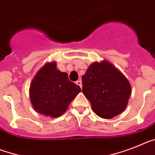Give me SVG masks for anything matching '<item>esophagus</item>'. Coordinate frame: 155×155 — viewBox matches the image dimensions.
Wrapping results in <instances>:
<instances>
[{
  "instance_id": "obj_1",
  "label": "esophagus",
  "mask_w": 155,
  "mask_h": 155,
  "mask_svg": "<svg viewBox=\"0 0 155 155\" xmlns=\"http://www.w3.org/2000/svg\"><path fill=\"white\" fill-rule=\"evenodd\" d=\"M75 84H77L78 86H80V87L82 88V82H81V80H77V81L75 82Z\"/></svg>"
}]
</instances>
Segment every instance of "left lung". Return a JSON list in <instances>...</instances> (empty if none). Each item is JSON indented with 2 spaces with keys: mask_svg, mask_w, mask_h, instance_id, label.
I'll return each mask as SVG.
<instances>
[{
  "mask_svg": "<svg viewBox=\"0 0 155 155\" xmlns=\"http://www.w3.org/2000/svg\"><path fill=\"white\" fill-rule=\"evenodd\" d=\"M82 81L83 93L98 117L111 119L125 110L132 87L127 78L110 62L92 63Z\"/></svg>",
  "mask_w": 155,
  "mask_h": 155,
  "instance_id": "8db88e82",
  "label": "left lung"
}]
</instances>
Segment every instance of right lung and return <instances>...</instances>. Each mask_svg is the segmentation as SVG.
<instances>
[{"label": "right lung", "instance_id": "right-lung-1", "mask_svg": "<svg viewBox=\"0 0 155 155\" xmlns=\"http://www.w3.org/2000/svg\"><path fill=\"white\" fill-rule=\"evenodd\" d=\"M80 91V86L70 81L66 72L57 68L56 62H49L40 68L32 80L30 97L36 112L55 118L67 110Z\"/></svg>", "mask_w": 155, "mask_h": 155}]
</instances>
